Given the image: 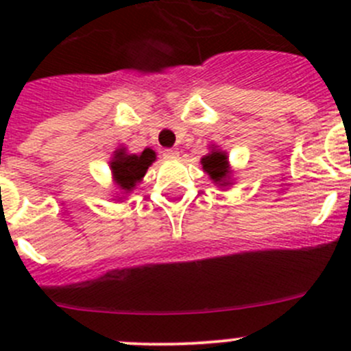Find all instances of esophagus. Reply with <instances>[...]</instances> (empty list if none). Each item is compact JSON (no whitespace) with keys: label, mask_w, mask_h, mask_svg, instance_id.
Instances as JSON below:
<instances>
[{"label":"esophagus","mask_w":351,"mask_h":351,"mask_svg":"<svg viewBox=\"0 0 351 351\" xmlns=\"http://www.w3.org/2000/svg\"><path fill=\"white\" fill-rule=\"evenodd\" d=\"M162 156H165V159H178L180 151L178 149H165L162 151Z\"/></svg>","instance_id":"esophagus-1"}]
</instances>
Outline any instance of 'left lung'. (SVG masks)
Wrapping results in <instances>:
<instances>
[{"label": "left lung", "mask_w": 351, "mask_h": 351, "mask_svg": "<svg viewBox=\"0 0 351 351\" xmlns=\"http://www.w3.org/2000/svg\"><path fill=\"white\" fill-rule=\"evenodd\" d=\"M200 165L204 171L207 173L208 178L219 189H229L232 185V169L229 165V156L221 147L210 144V151L200 159Z\"/></svg>", "instance_id": "8db88e82"}]
</instances>
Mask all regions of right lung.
Here are the masks:
<instances>
[{"label": "right lung", "mask_w": 351, "mask_h": 351, "mask_svg": "<svg viewBox=\"0 0 351 351\" xmlns=\"http://www.w3.org/2000/svg\"><path fill=\"white\" fill-rule=\"evenodd\" d=\"M154 161L156 153L151 147H146L141 154H130L123 146L113 151L112 158H110L112 182L122 192V197H119L117 200L122 202L125 198L123 195L132 193V190L143 182L144 175Z\"/></svg>", "instance_id": "obj_1"}]
</instances>
